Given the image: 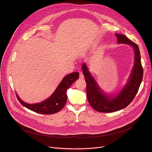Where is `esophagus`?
<instances>
[{"mask_svg": "<svg viewBox=\"0 0 152 152\" xmlns=\"http://www.w3.org/2000/svg\"><path fill=\"white\" fill-rule=\"evenodd\" d=\"M79 78L80 79H83L84 78V76H83V74L82 73V72H79Z\"/></svg>", "mask_w": 152, "mask_h": 152, "instance_id": "34e87169", "label": "esophagus"}]
</instances>
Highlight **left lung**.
I'll return each instance as SVG.
<instances>
[{
	"label": "left lung",
	"instance_id": "obj_1",
	"mask_svg": "<svg viewBox=\"0 0 152 152\" xmlns=\"http://www.w3.org/2000/svg\"><path fill=\"white\" fill-rule=\"evenodd\" d=\"M115 35L118 43L131 46L135 51V63L132 73L124 87L118 94L114 97L104 94L89 72L86 64L84 63L82 66L86 83V94L89 103L96 111L100 113H113L127 106L135 97L142 80L143 68L138 45L124 35L115 34Z\"/></svg>",
	"mask_w": 152,
	"mask_h": 152
}]
</instances>
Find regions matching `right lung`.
Returning a JSON list of instances; mask_svg holds the SVG:
<instances>
[{
  "label": "right lung",
  "instance_id": "1",
  "mask_svg": "<svg viewBox=\"0 0 152 152\" xmlns=\"http://www.w3.org/2000/svg\"><path fill=\"white\" fill-rule=\"evenodd\" d=\"M78 72L72 73L65 76L51 96L42 102L29 104L21 100L17 94L16 96L20 103L28 109L41 114H53L61 110L66 103V92L71 85L79 78Z\"/></svg>",
  "mask_w": 152,
  "mask_h": 152
}]
</instances>
